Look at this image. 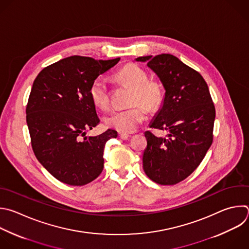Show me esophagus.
Returning <instances> with one entry per match:
<instances>
[{"instance_id":"34e87169","label":"esophagus","mask_w":249,"mask_h":249,"mask_svg":"<svg viewBox=\"0 0 249 249\" xmlns=\"http://www.w3.org/2000/svg\"><path fill=\"white\" fill-rule=\"evenodd\" d=\"M119 137H120V139H121V140L126 141V140H128V139H129V137H130V136H129L128 134H123V133H122V134H120V135H119Z\"/></svg>"}]
</instances>
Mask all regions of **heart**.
Returning <instances> with one entry per match:
<instances>
[{"instance_id":"obj_1","label":"heart","mask_w":249,"mask_h":249,"mask_svg":"<svg viewBox=\"0 0 249 249\" xmlns=\"http://www.w3.org/2000/svg\"><path fill=\"white\" fill-rule=\"evenodd\" d=\"M115 78L122 84L134 90L131 106L135 107L126 110L110 112L105 122L107 127L123 134L133 133L144 120V111L137 105H142L147 111L158 109L163 101V89L156 81L149 80L147 72L137 64H128L120 69ZM90 98L93 104L102 109L108 107L109 93L107 83L103 77H97L90 86Z\"/></svg>"}]
</instances>
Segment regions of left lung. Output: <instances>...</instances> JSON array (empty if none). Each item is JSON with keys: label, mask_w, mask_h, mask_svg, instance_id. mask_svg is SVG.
Returning <instances> with one entry per match:
<instances>
[{"label": "left lung", "mask_w": 249, "mask_h": 249, "mask_svg": "<svg viewBox=\"0 0 249 249\" xmlns=\"http://www.w3.org/2000/svg\"><path fill=\"white\" fill-rule=\"evenodd\" d=\"M136 61L146 62L165 90L149 127L168 131L166 138L144 133L143 171L159 185H175L197 168L212 143L215 107L209 89L197 71L172 54L140 56Z\"/></svg>", "instance_id": "left-lung-1"}]
</instances>
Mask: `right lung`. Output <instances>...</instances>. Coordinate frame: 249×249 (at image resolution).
<instances>
[{
  "mask_svg": "<svg viewBox=\"0 0 249 249\" xmlns=\"http://www.w3.org/2000/svg\"><path fill=\"white\" fill-rule=\"evenodd\" d=\"M119 60L68 56L45 67L34 80L26 107L32 148L44 168L64 184L87 185L104 169L106 142L117 132L85 136L100 123L89 90Z\"/></svg>",
  "mask_w": 249,
  "mask_h": 249,
  "instance_id": "1",
  "label": "right lung"
}]
</instances>
